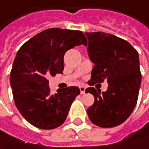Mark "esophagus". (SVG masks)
<instances>
[{
  "label": "esophagus",
  "instance_id": "esophagus-1",
  "mask_svg": "<svg viewBox=\"0 0 149 149\" xmlns=\"http://www.w3.org/2000/svg\"><path fill=\"white\" fill-rule=\"evenodd\" d=\"M79 89H80V93L84 94L85 93V90H86V87L84 86H80L79 87Z\"/></svg>",
  "mask_w": 149,
  "mask_h": 149
}]
</instances>
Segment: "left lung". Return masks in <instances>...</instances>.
Returning <instances> with one entry per match:
<instances>
[{
    "instance_id": "left-lung-1",
    "label": "left lung",
    "mask_w": 149,
    "mask_h": 149,
    "mask_svg": "<svg viewBox=\"0 0 149 149\" xmlns=\"http://www.w3.org/2000/svg\"><path fill=\"white\" fill-rule=\"evenodd\" d=\"M87 52L94 63L88 85L107 80L106 92L91 87L86 89L94 96L88 107L91 122L101 127H113L125 122L137 104L141 84L138 52L125 40L105 32H86Z\"/></svg>"
}]
</instances>
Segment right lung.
I'll list each match as a JSON object with an SVG mask.
<instances>
[{
  "label": "right lung",
  "instance_id": "right-lung-1",
  "mask_svg": "<svg viewBox=\"0 0 149 149\" xmlns=\"http://www.w3.org/2000/svg\"><path fill=\"white\" fill-rule=\"evenodd\" d=\"M81 44L86 46L87 40L80 31L50 28L31 38L17 52L10 86L17 109L31 125L49 130L65 122L80 89L72 86L51 94L47 78L62 73L66 52Z\"/></svg>",
  "mask_w": 149,
  "mask_h": 149
}]
</instances>
